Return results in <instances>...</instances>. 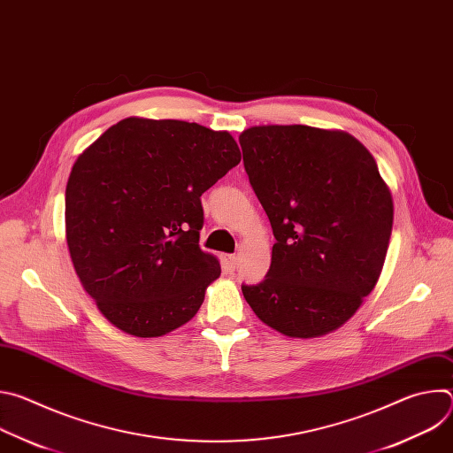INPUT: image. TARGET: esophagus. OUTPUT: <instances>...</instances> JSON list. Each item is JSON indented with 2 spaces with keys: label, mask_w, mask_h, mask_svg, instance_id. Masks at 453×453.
<instances>
[{
  "label": "esophagus",
  "mask_w": 453,
  "mask_h": 453,
  "mask_svg": "<svg viewBox=\"0 0 453 453\" xmlns=\"http://www.w3.org/2000/svg\"><path fill=\"white\" fill-rule=\"evenodd\" d=\"M236 262H238V257H236L234 254H227V256H226V269H227L229 273H233L234 267H236Z\"/></svg>",
  "instance_id": "obj_1"
}]
</instances>
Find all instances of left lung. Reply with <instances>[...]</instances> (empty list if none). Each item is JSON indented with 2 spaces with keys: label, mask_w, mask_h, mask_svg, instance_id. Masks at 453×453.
<instances>
[{
  "label": "left lung",
  "mask_w": 453,
  "mask_h": 453,
  "mask_svg": "<svg viewBox=\"0 0 453 453\" xmlns=\"http://www.w3.org/2000/svg\"><path fill=\"white\" fill-rule=\"evenodd\" d=\"M243 166L276 238L271 269L242 292L273 330L311 339L341 328L374 288L395 206L371 152L344 131L257 125Z\"/></svg>",
  "instance_id": "8db88e82"
}]
</instances>
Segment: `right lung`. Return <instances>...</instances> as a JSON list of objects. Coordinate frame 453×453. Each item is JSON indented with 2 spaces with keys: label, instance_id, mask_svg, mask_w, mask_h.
<instances>
[{
  "label": "right lung",
  "instance_id": "1",
  "mask_svg": "<svg viewBox=\"0 0 453 453\" xmlns=\"http://www.w3.org/2000/svg\"><path fill=\"white\" fill-rule=\"evenodd\" d=\"M226 131L125 118L75 161L66 240L102 315L134 337H161L196 315L220 264L199 247L201 196L240 163Z\"/></svg>",
  "mask_w": 453,
  "mask_h": 453
}]
</instances>
